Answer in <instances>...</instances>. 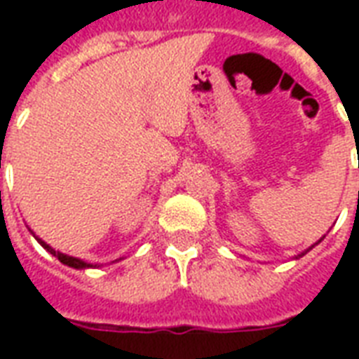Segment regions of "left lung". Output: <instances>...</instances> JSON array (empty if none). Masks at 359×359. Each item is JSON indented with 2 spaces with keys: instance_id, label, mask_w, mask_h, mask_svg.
I'll use <instances>...</instances> for the list:
<instances>
[{
  "instance_id": "8db88e82",
  "label": "left lung",
  "mask_w": 359,
  "mask_h": 359,
  "mask_svg": "<svg viewBox=\"0 0 359 359\" xmlns=\"http://www.w3.org/2000/svg\"><path fill=\"white\" fill-rule=\"evenodd\" d=\"M323 238H324V236H323ZM323 238H320V240H323ZM320 240H318V242H320ZM311 248H313V245H311ZM311 248H309V250H311ZM302 255H304V253H302ZM298 257H300V255H298Z\"/></svg>"
}]
</instances>
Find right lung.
Returning <instances> with one entry per match:
<instances>
[{
	"mask_svg": "<svg viewBox=\"0 0 359 359\" xmlns=\"http://www.w3.org/2000/svg\"><path fill=\"white\" fill-rule=\"evenodd\" d=\"M33 233V231H31ZM35 236V235H33ZM36 240H39V244L44 248L46 251H50L53 257H57L59 261L63 262V264H67V266L70 268H76V270H83V268H93V266H97V264H91V262H86V261H81V259H76V257H70V255H65V253H61V251H55L52 248V245H48L44 240H41L39 236H35Z\"/></svg>",
	"mask_w": 359,
	"mask_h": 359,
	"instance_id": "add662e5",
	"label": "right lung"
}]
</instances>
